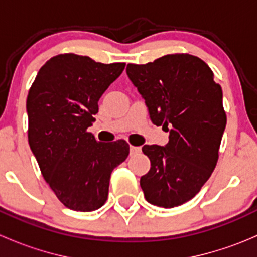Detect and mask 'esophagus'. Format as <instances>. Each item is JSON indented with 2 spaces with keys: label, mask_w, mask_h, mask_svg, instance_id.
<instances>
[{
  "label": "esophagus",
  "mask_w": 257,
  "mask_h": 257,
  "mask_svg": "<svg viewBox=\"0 0 257 257\" xmlns=\"http://www.w3.org/2000/svg\"><path fill=\"white\" fill-rule=\"evenodd\" d=\"M141 147H133V145H131V148H129V152H131V155H134V154H138L139 152H141Z\"/></svg>",
  "instance_id": "1"
}]
</instances>
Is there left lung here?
<instances>
[{"label":"left lung","instance_id":"obj_1","mask_svg":"<svg viewBox=\"0 0 257 257\" xmlns=\"http://www.w3.org/2000/svg\"><path fill=\"white\" fill-rule=\"evenodd\" d=\"M150 120L169 132V142L144 145L150 170L141 178L148 203L170 209L200 191L214 172L226 126L222 90L208 64L191 54H167L128 64Z\"/></svg>","mask_w":257,"mask_h":257}]
</instances>
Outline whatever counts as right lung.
<instances>
[{
	"label": "right lung",
	"instance_id": "obj_1",
	"mask_svg": "<svg viewBox=\"0 0 257 257\" xmlns=\"http://www.w3.org/2000/svg\"><path fill=\"white\" fill-rule=\"evenodd\" d=\"M125 63L58 54L41 67L28 92V143L43 178L64 206L93 211L104 205L113 169L126 159L125 141L100 143L87 129L98 100Z\"/></svg>",
	"mask_w": 257,
	"mask_h": 257
}]
</instances>
